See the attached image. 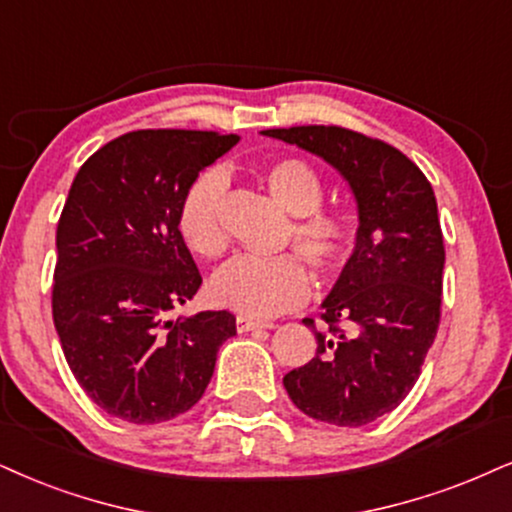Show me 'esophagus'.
Segmentation results:
<instances>
[{
	"label": "esophagus",
	"instance_id": "esophagus-1",
	"mask_svg": "<svg viewBox=\"0 0 512 512\" xmlns=\"http://www.w3.org/2000/svg\"><path fill=\"white\" fill-rule=\"evenodd\" d=\"M273 323H263V320L244 318V315H237V332H251V330H270Z\"/></svg>",
	"mask_w": 512,
	"mask_h": 512
}]
</instances>
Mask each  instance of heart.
Listing matches in <instances>:
<instances>
[{"mask_svg": "<svg viewBox=\"0 0 512 512\" xmlns=\"http://www.w3.org/2000/svg\"><path fill=\"white\" fill-rule=\"evenodd\" d=\"M263 187L277 204L292 213L285 242L306 258L318 277H332L351 251V220L323 208L325 182L311 163L296 156L268 163L261 173ZM225 178L220 170L201 173L178 206V232L187 249L199 258H216L225 251L227 237L220 225V199ZM311 280L296 254L270 258L237 256L208 282L211 301L244 318H270L304 304Z\"/></svg>", "mask_w": 512, "mask_h": 512, "instance_id": "obj_1", "label": "heart"}]
</instances>
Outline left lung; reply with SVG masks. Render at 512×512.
Here are the masks:
<instances>
[{
	"label": "left lung",
	"mask_w": 512,
	"mask_h": 512,
	"mask_svg": "<svg viewBox=\"0 0 512 512\" xmlns=\"http://www.w3.org/2000/svg\"><path fill=\"white\" fill-rule=\"evenodd\" d=\"M339 170L358 206L353 254L323 301V327L304 318L318 351L285 375L308 418L361 427L382 418L418 382L441 318L437 199L422 170L382 140L337 125L263 130Z\"/></svg>",
	"instance_id": "8db88e82"
}]
</instances>
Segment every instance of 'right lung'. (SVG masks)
I'll return each mask as SVG.
<instances>
[{
    "label": "right lung",
    "instance_id": "1",
    "mask_svg": "<svg viewBox=\"0 0 512 512\" xmlns=\"http://www.w3.org/2000/svg\"><path fill=\"white\" fill-rule=\"evenodd\" d=\"M239 142L201 130H135L82 163L59 227L54 327L99 408L135 425L187 413L208 387L235 315L166 320L201 287L178 232L187 187Z\"/></svg>",
    "mask_w": 512,
    "mask_h": 512
}]
</instances>
